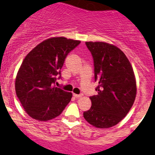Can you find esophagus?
<instances>
[{
    "instance_id": "1",
    "label": "esophagus",
    "mask_w": 155,
    "mask_h": 155,
    "mask_svg": "<svg viewBox=\"0 0 155 155\" xmlns=\"http://www.w3.org/2000/svg\"><path fill=\"white\" fill-rule=\"evenodd\" d=\"M73 96H74V97H76V98H80V97H82V94H79V95H78V94L73 93Z\"/></svg>"
}]
</instances>
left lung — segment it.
<instances>
[{
    "mask_svg": "<svg viewBox=\"0 0 155 155\" xmlns=\"http://www.w3.org/2000/svg\"><path fill=\"white\" fill-rule=\"evenodd\" d=\"M94 61L95 89L98 95L91 96L92 106L83 112L90 125L99 128L114 126L123 119L136 97L134 71L125 53L112 44L86 42Z\"/></svg>",
    "mask_w": 155,
    "mask_h": 155,
    "instance_id": "8db88e82",
    "label": "left lung"
}]
</instances>
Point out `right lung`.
<instances>
[{
    "instance_id": "right-lung-1",
    "label": "right lung",
    "mask_w": 155,
    "mask_h": 155,
    "mask_svg": "<svg viewBox=\"0 0 155 155\" xmlns=\"http://www.w3.org/2000/svg\"><path fill=\"white\" fill-rule=\"evenodd\" d=\"M80 43L66 37H52L38 44L24 58L17 72L15 90L25 112L38 121L60 115L71 100V92L55 87L61 77L68 53Z\"/></svg>"
}]
</instances>
